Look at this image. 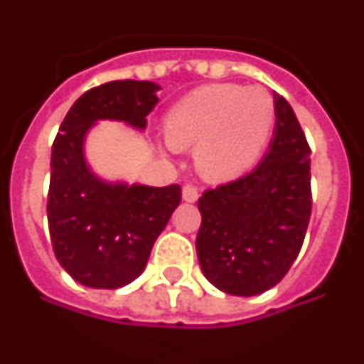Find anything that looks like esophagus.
<instances>
[{"label": "esophagus", "instance_id": "esophagus-1", "mask_svg": "<svg viewBox=\"0 0 364 364\" xmlns=\"http://www.w3.org/2000/svg\"><path fill=\"white\" fill-rule=\"evenodd\" d=\"M197 199H199V191H197V187H193V185H185V187H183V200H187V203H195Z\"/></svg>", "mask_w": 364, "mask_h": 364}]
</instances>
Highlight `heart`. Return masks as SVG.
Here are the masks:
<instances>
[{"label": "heart", "mask_w": 364, "mask_h": 364, "mask_svg": "<svg viewBox=\"0 0 364 364\" xmlns=\"http://www.w3.org/2000/svg\"><path fill=\"white\" fill-rule=\"evenodd\" d=\"M274 118V98L262 86H200L167 112L165 147H195V165L207 181H232L258 159Z\"/></svg>", "instance_id": "1"}]
</instances>
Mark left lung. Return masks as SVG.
I'll return each instance as SVG.
<instances>
[{"label":"left lung","instance_id":"8db88e82","mask_svg":"<svg viewBox=\"0 0 364 364\" xmlns=\"http://www.w3.org/2000/svg\"><path fill=\"white\" fill-rule=\"evenodd\" d=\"M260 165L199 199L197 256L205 278L230 296H258L284 278L299 254L311 215L309 146L284 96Z\"/></svg>","mask_w":364,"mask_h":364}]
</instances>
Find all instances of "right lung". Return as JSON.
Returning a JSON list of instances; mask_svg holds the SVG:
<instances>
[{"mask_svg": "<svg viewBox=\"0 0 364 364\" xmlns=\"http://www.w3.org/2000/svg\"><path fill=\"white\" fill-rule=\"evenodd\" d=\"M161 86L114 80L90 88L68 110L50 154L47 217L60 266L86 288L116 289L144 272L154 242L181 203V187L106 181L94 173L85 144L96 122L144 132Z\"/></svg>", "mask_w": 364, "mask_h": 364, "instance_id": "right-lung-1", "label": "right lung"}]
</instances>
